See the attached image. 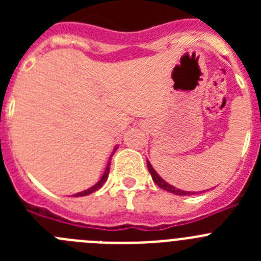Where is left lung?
<instances>
[{
  "instance_id": "obj_1",
  "label": "left lung",
  "mask_w": 261,
  "mask_h": 261,
  "mask_svg": "<svg viewBox=\"0 0 261 261\" xmlns=\"http://www.w3.org/2000/svg\"><path fill=\"white\" fill-rule=\"evenodd\" d=\"M147 168H149V172H150L151 177H153L154 183H155L156 186L159 187V188H162V190L168 191V192H171V193H174V195H179V196H190V195H195V193H196V192H188V191L177 190V188L172 187L171 184L166 183V181L163 180L162 177H161L158 174H156L155 170H154L153 166L150 165V162H149V161H147Z\"/></svg>"
}]
</instances>
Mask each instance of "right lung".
I'll return each mask as SVG.
<instances>
[{"instance_id": "obj_1", "label": "right lung", "mask_w": 261, "mask_h": 261, "mask_svg": "<svg viewBox=\"0 0 261 261\" xmlns=\"http://www.w3.org/2000/svg\"><path fill=\"white\" fill-rule=\"evenodd\" d=\"M115 150H116V149H115ZM112 155H114V153H112ZM110 165H111V156H110V161H108V163H107V167H106L105 172H103L102 177H100V180H99L96 184H94V186L91 187V188H89V190L82 191V192L75 193L74 197H80V196H87V195H90V193H93V192H95V191H98L99 188H100V187H102L103 184L106 183V180H107L108 172H110Z\"/></svg>"}]
</instances>
